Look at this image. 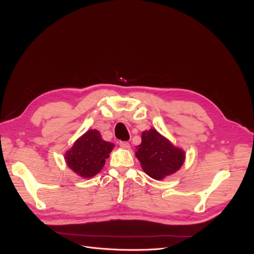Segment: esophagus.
<instances>
[{
    "instance_id": "1",
    "label": "esophagus",
    "mask_w": 254,
    "mask_h": 254,
    "mask_svg": "<svg viewBox=\"0 0 254 254\" xmlns=\"http://www.w3.org/2000/svg\"><path fill=\"white\" fill-rule=\"evenodd\" d=\"M119 145H120V147H123V148H125V149H128V148H129V143H128V142L122 141V142L119 143Z\"/></svg>"
}]
</instances>
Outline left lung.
<instances>
[{
    "label": "left lung",
    "mask_w": 254,
    "mask_h": 254,
    "mask_svg": "<svg viewBox=\"0 0 254 254\" xmlns=\"http://www.w3.org/2000/svg\"><path fill=\"white\" fill-rule=\"evenodd\" d=\"M136 157L146 174L161 180L174 174L182 167L185 152L173 145L156 129L150 128L142 132V142L137 147Z\"/></svg>",
    "instance_id": "1"
}]
</instances>
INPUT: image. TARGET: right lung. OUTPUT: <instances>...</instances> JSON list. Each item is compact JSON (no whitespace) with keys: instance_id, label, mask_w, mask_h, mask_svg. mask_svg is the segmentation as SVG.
Returning <instances> with one entry per match:
<instances>
[{"instance_id":"1","label":"right lung","mask_w":254,"mask_h":254,"mask_svg":"<svg viewBox=\"0 0 254 254\" xmlns=\"http://www.w3.org/2000/svg\"><path fill=\"white\" fill-rule=\"evenodd\" d=\"M114 144L102 139L98 129H89L75 141L64 154L65 163L82 178L96 176L103 169Z\"/></svg>"}]
</instances>
